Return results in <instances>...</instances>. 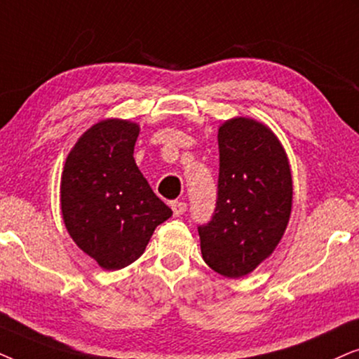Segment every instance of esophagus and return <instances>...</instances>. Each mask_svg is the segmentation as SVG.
Wrapping results in <instances>:
<instances>
[{
    "label": "esophagus",
    "instance_id": "esophagus-1",
    "mask_svg": "<svg viewBox=\"0 0 359 359\" xmlns=\"http://www.w3.org/2000/svg\"><path fill=\"white\" fill-rule=\"evenodd\" d=\"M170 208H172V212H174V217H180V215H184L185 210H187V203H184V202H172L170 203Z\"/></svg>",
    "mask_w": 359,
    "mask_h": 359
}]
</instances>
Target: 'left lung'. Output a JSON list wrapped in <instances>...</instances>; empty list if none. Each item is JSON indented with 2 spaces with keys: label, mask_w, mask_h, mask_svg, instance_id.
I'll return each mask as SVG.
<instances>
[{
  "label": "left lung",
  "mask_w": 359,
  "mask_h": 359,
  "mask_svg": "<svg viewBox=\"0 0 359 359\" xmlns=\"http://www.w3.org/2000/svg\"><path fill=\"white\" fill-rule=\"evenodd\" d=\"M218 198L212 222L198 226L203 261L229 279L245 277L283 240L292 212V174L283 144L252 118L218 128Z\"/></svg>",
  "instance_id": "obj_1"
}]
</instances>
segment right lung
I'll list each match as a JSON object with an SVG mask.
<instances>
[{
	"label": "right lung",
	"instance_id": "right-lung-1",
	"mask_svg": "<svg viewBox=\"0 0 359 359\" xmlns=\"http://www.w3.org/2000/svg\"><path fill=\"white\" fill-rule=\"evenodd\" d=\"M140 124L108 118L88 128L65 159L60 210L75 245L107 271L135 262L172 210L135 162Z\"/></svg>",
	"mask_w": 359,
	"mask_h": 359
}]
</instances>
